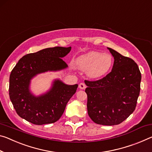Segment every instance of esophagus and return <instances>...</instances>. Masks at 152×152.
Segmentation results:
<instances>
[{"instance_id":"34e87169","label":"esophagus","mask_w":152,"mask_h":152,"mask_svg":"<svg viewBox=\"0 0 152 152\" xmlns=\"http://www.w3.org/2000/svg\"><path fill=\"white\" fill-rule=\"evenodd\" d=\"M86 87V86L85 83H81L79 84V88H80V89H85Z\"/></svg>"}]
</instances>
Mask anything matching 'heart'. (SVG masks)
<instances>
[{"instance_id":"b5f03b06","label":"heart","mask_w":152,"mask_h":152,"mask_svg":"<svg viewBox=\"0 0 152 152\" xmlns=\"http://www.w3.org/2000/svg\"><path fill=\"white\" fill-rule=\"evenodd\" d=\"M75 64L79 69L86 71L91 78H99L110 72L113 66V57L109 53L90 51L76 59Z\"/></svg>"}]
</instances>
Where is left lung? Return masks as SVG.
I'll return each instance as SVG.
<instances>
[{
    "label": "left lung",
    "mask_w": 152,
    "mask_h": 152,
    "mask_svg": "<svg viewBox=\"0 0 152 152\" xmlns=\"http://www.w3.org/2000/svg\"><path fill=\"white\" fill-rule=\"evenodd\" d=\"M114 62L112 72L100 80H85L87 110L91 119L102 125L119 124L135 110L141 74L137 64L107 48Z\"/></svg>",
    "instance_id": "obj_1"
}]
</instances>
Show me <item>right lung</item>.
Instances as JSON below:
<instances>
[{
  "label": "right lung",
  "mask_w": 152,
  "mask_h": 152,
  "mask_svg": "<svg viewBox=\"0 0 152 152\" xmlns=\"http://www.w3.org/2000/svg\"><path fill=\"white\" fill-rule=\"evenodd\" d=\"M71 47H55L24 55L14 67L9 77V97L17 114L34 124L54 123L64 114L78 85H66L55 80L49 91L40 96L30 92V81L37 74L66 69L62 58L69 53Z\"/></svg>",
  "instance_id": "right-lung-1"
}]
</instances>
